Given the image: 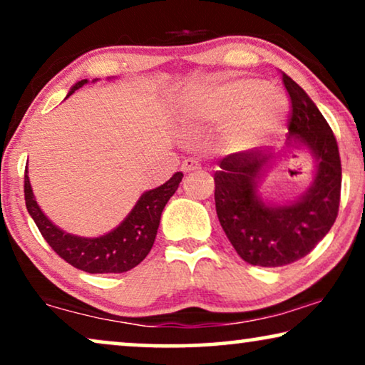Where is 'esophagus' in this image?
<instances>
[{
  "label": "esophagus",
  "mask_w": 365,
  "mask_h": 365,
  "mask_svg": "<svg viewBox=\"0 0 365 365\" xmlns=\"http://www.w3.org/2000/svg\"><path fill=\"white\" fill-rule=\"evenodd\" d=\"M181 169L182 173H191V171H197V169H201V164H199L196 159L189 158V159H184L182 164H181Z\"/></svg>",
  "instance_id": "obj_1"
}]
</instances>
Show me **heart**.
<instances>
[{
  "mask_svg": "<svg viewBox=\"0 0 365 365\" xmlns=\"http://www.w3.org/2000/svg\"><path fill=\"white\" fill-rule=\"evenodd\" d=\"M179 118L184 131L194 136L224 126V149L242 154L281 134L287 119V101L261 79H234L207 91L187 94Z\"/></svg>",
  "mask_w": 365,
  "mask_h": 365,
  "instance_id": "heart-1",
  "label": "heart"
}]
</instances>
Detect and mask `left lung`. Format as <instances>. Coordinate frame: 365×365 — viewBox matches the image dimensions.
<instances>
[{
	"label": "left lung",
	"mask_w": 365,
	"mask_h": 365,
	"mask_svg": "<svg viewBox=\"0 0 365 365\" xmlns=\"http://www.w3.org/2000/svg\"><path fill=\"white\" fill-rule=\"evenodd\" d=\"M282 81L292 103L287 151H309L316 166L312 182L292 201H264L261 182L286 154L262 149L224 158L214 174L224 232L244 261L261 267L287 266L307 256L331 231L341 201L342 169L332 129L296 81L284 73Z\"/></svg>",
	"instance_id": "left-lung-1"
}]
</instances>
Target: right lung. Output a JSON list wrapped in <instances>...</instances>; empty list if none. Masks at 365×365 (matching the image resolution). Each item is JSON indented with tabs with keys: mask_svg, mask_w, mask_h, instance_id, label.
Segmentation results:
<instances>
[{
	"mask_svg": "<svg viewBox=\"0 0 365 365\" xmlns=\"http://www.w3.org/2000/svg\"><path fill=\"white\" fill-rule=\"evenodd\" d=\"M94 81L98 79H93V83ZM88 83V79L78 81L69 89L68 96H71L76 89ZM181 181L182 173H176L168 182L143 192L124 221L113 231L99 237L74 236L49 221L34 199L31 182L28 178V168L24 173V201L39 232L59 257H63L73 267L89 274H119L136 267L151 251L163 209L176 192Z\"/></svg>",
	"mask_w": 365,
	"mask_h": 365,
	"instance_id": "right-lung-1",
	"label": "right lung"
}]
</instances>
